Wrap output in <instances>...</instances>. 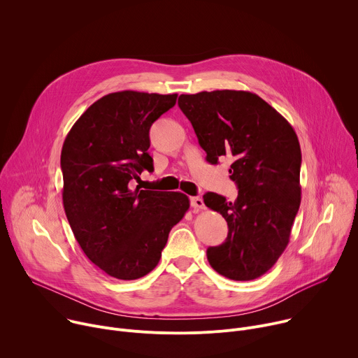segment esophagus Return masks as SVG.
Returning <instances> with one entry per match:
<instances>
[{
  "mask_svg": "<svg viewBox=\"0 0 358 358\" xmlns=\"http://www.w3.org/2000/svg\"><path fill=\"white\" fill-rule=\"evenodd\" d=\"M191 207H192L195 211L206 210V203H203L202 198H199V196H191Z\"/></svg>",
  "mask_w": 358,
  "mask_h": 358,
  "instance_id": "1",
  "label": "esophagus"
}]
</instances>
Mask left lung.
<instances>
[{
  "label": "left lung",
  "instance_id": "8db88e82",
  "mask_svg": "<svg viewBox=\"0 0 358 358\" xmlns=\"http://www.w3.org/2000/svg\"><path fill=\"white\" fill-rule=\"evenodd\" d=\"M207 162L229 160L238 185L234 202L207 192L203 202L228 224V236L211 246L214 271L232 280L266 273L286 249L300 207L301 151L290 123L269 103L246 90L180 94Z\"/></svg>",
  "mask_w": 358,
  "mask_h": 358
}]
</instances>
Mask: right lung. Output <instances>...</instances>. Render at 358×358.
Returning a JSON list of instances; mask_svg holds the SVG:
<instances>
[{"mask_svg":"<svg viewBox=\"0 0 358 358\" xmlns=\"http://www.w3.org/2000/svg\"><path fill=\"white\" fill-rule=\"evenodd\" d=\"M177 93L136 90L96 100L68 133L62 199L72 232L90 262L112 278L134 280L155 269L171 228L189 208L182 192L134 189L152 171L148 131Z\"/></svg>","mask_w":358,"mask_h":358,"instance_id":"obj_1","label":"right lung"}]
</instances>
